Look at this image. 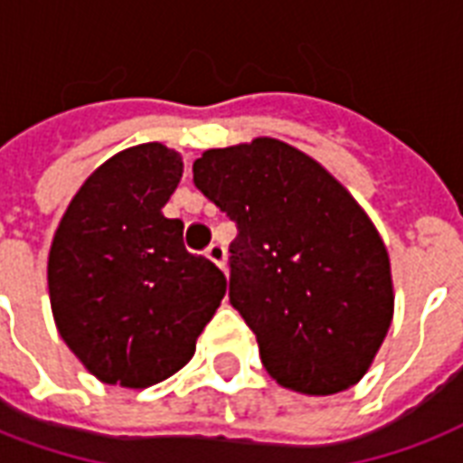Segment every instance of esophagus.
Here are the masks:
<instances>
[{"label":"esophagus","mask_w":463,"mask_h":463,"mask_svg":"<svg viewBox=\"0 0 463 463\" xmlns=\"http://www.w3.org/2000/svg\"><path fill=\"white\" fill-rule=\"evenodd\" d=\"M205 258L211 260V262H215L221 269H225V248H222L221 242H213L211 248L205 250Z\"/></svg>","instance_id":"obj_1"}]
</instances>
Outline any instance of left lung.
I'll use <instances>...</instances> for the list:
<instances>
[{
	"instance_id": "obj_1",
	"label": "left lung",
	"mask_w": 463,
	"mask_h": 463,
	"mask_svg": "<svg viewBox=\"0 0 463 463\" xmlns=\"http://www.w3.org/2000/svg\"><path fill=\"white\" fill-rule=\"evenodd\" d=\"M194 184L238 222L231 304L267 373L301 395L354 388L395 309L388 250L368 213L317 159L272 137L208 149Z\"/></svg>"
}]
</instances>
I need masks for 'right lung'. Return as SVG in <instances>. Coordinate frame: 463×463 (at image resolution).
Here are the masks:
<instances>
[{"instance_id": "1", "label": "right lung", "mask_w": 463, "mask_h": 463, "mask_svg": "<svg viewBox=\"0 0 463 463\" xmlns=\"http://www.w3.org/2000/svg\"><path fill=\"white\" fill-rule=\"evenodd\" d=\"M184 174L159 145L109 156L78 188L49 252L61 338L108 385L149 388L181 371L225 297V275L184 248L162 208Z\"/></svg>"}]
</instances>
